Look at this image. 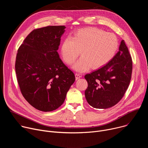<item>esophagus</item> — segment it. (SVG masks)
<instances>
[{
    "mask_svg": "<svg viewBox=\"0 0 148 148\" xmlns=\"http://www.w3.org/2000/svg\"><path fill=\"white\" fill-rule=\"evenodd\" d=\"M75 79H76V80L78 79L79 78H80L81 77V75L80 74H79V73H75Z\"/></svg>",
    "mask_w": 148,
    "mask_h": 148,
    "instance_id": "34e87169",
    "label": "esophagus"
}]
</instances>
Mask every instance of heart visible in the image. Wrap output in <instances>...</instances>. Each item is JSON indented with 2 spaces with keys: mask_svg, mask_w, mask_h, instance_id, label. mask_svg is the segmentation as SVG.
Wrapping results in <instances>:
<instances>
[{
  "mask_svg": "<svg viewBox=\"0 0 148 148\" xmlns=\"http://www.w3.org/2000/svg\"><path fill=\"white\" fill-rule=\"evenodd\" d=\"M118 46V38L114 34L96 27H86L63 40L61 54L67 64L71 65L81 51L82 57L73 67L83 72L91 67L97 69L107 64L114 57Z\"/></svg>",
  "mask_w": 148,
  "mask_h": 148,
  "instance_id": "heart-1",
  "label": "heart"
}]
</instances>
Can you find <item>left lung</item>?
Listing matches in <instances>:
<instances>
[{"label":"left lung","instance_id":"1","mask_svg":"<svg viewBox=\"0 0 148 148\" xmlns=\"http://www.w3.org/2000/svg\"><path fill=\"white\" fill-rule=\"evenodd\" d=\"M132 71V58L122 40L119 51L109 62L84 77L88 82V87L85 91L88 103L98 109L114 106L128 89Z\"/></svg>","mask_w":148,"mask_h":148}]
</instances>
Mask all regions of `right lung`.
Masks as SVG:
<instances>
[{"instance_id":"obj_1","label":"right lung","mask_w":148,"mask_h":148,"mask_svg":"<svg viewBox=\"0 0 148 148\" xmlns=\"http://www.w3.org/2000/svg\"><path fill=\"white\" fill-rule=\"evenodd\" d=\"M65 28L49 26L34 29L17 50L15 70L20 91L39 111L50 112L60 107L75 79L57 52Z\"/></svg>"}]
</instances>
